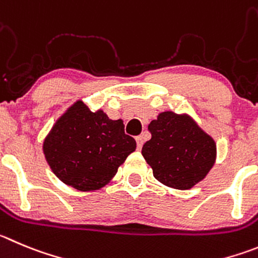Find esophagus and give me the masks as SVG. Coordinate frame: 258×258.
<instances>
[{
	"mask_svg": "<svg viewBox=\"0 0 258 258\" xmlns=\"http://www.w3.org/2000/svg\"><path fill=\"white\" fill-rule=\"evenodd\" d=\"M136 143H137V149H139V150H141V148H143V145H144V137L143 136H137L136 137Z\"/></svg>",
	"mask_w": 258,
	"mask_h": 258,
	"instance_id": "34e87169",
	"label": "esophagus"
}]
</instances>
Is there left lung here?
<instances>
[{"instance_id": "obj_1", "label": "left lung", "mask_w": 258, "mask_h": 258, "mask_svg": "<svg viewBox=\"0 0 258 258\" xmlns=\"http://www.w3.org/2000/svg\"><path fill=\"white\" fill-rule=\"evenodd\" d=\"M148 128L151 139L141 154L164 186L192 188L215 164L216 143L187 113L160 112Z\"/></svg>"}]
</instances>
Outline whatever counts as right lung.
<instances>
[{
    "label": "right lung",
    "instance_id": "add662e5",
    "mask_svg": "<svg viewBox=\"0 0 258 258\" xmlns=\"http://www.w3.org/2000/svg\"><path fill=\"white\" fill-rule=\"evenodd\" d=\"M135 149L136 141L124 134L122 119H110L103 109L93 112L80 99L57 118L43 140L54 175L83 192L99 191L112 182Z\"/></svg>",
    "mask_w": 258,
    "mask_h": 258
}]
</instances>
